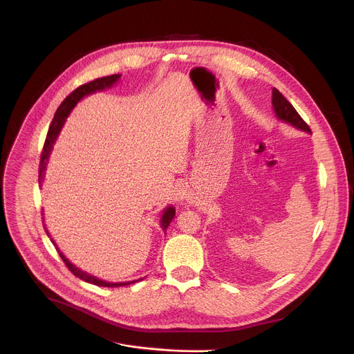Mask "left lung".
<instances>
[{"mask_svg": "<svg viewBox=\"0 0 354 354\" xmlns=\"http://www.w3.org/2000/svg\"><path fill=\"white\" fill-rule=\"evenodd\" d=\"M272 104H273L274 113L280 120H283L302 131L311 133L310 126L304 120H302V118L298 115V112L294 109V106L276 88H273V91H272Z\"/></svg>", "mask_w": 354, "mask_h": 354, "instance_id": "left-lung-1", "label": "left lung"}]
</instances>
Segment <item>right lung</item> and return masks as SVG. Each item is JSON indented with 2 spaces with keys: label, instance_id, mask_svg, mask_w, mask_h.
Segmentation results:
<instances>
[{
  "label": "right lung",
  "instance_id": "right-lung-1",
  "mask_svg": "<svg viewBox=\"0 0 354 354\" xmlns=\"http://www.w3.org/2000/svg\"><path fill=\"white\" fill-rule=\"evenodd\" d=\"M119 78H120V74H113V75H108V77H102V78H96V80H93V81H89V82H86V84L78 86L75 91H73V92L63 100L62 105L59 106V109H57L56 113H55V118H53V120H52V124H50V127H48V131H47V136H46V141H44V145H43V151H41V156H40V165H39V183H40V185H41V180H43V178H44V169H46V165H47V160H48V157H50V153H52L53 144H55V141H56V138H57V136H59V133H60V130H62V127H63V124H64L67 116L71 113V111L74 109V106L80 102V100H81L84 96L91 95V93H93V92H96V91H102V89L111 88L112 85H115V84L118 82ZM174 216H175V209H174L172 206H169V207H167V209L164 210V213H162V216H161V228H162L164 231H167V228H168V225L171 224ZM44 230H46V227H44ZM46 234L50 236V234H48L47 230H46ZM52 242H53V245L56 246V242H55L53 239H52ZM56 249H57V252H59L60 258L63 259V262H64L66 266L68 268V270H70L74 276L80 277L81 280H84V281H86V283H91V284H95V286H100V287H120V286H129V284L137 281V280H134V281H124V283H109V281L99 280V279H96L95 276H91V274L82 272L81 269L75 268V266L62 254L60 249H59L57 246H56Z\"/></svg>",
  "mask_w": 354,
  "mask_h": 354
}]
</instances>
